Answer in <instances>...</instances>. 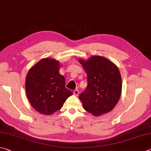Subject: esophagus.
Wrapping results in <instances>:
<instances>
[{
	"mask_svg": "<svg viewBox=\"0 0 151 151\" xmlns=\"http://www.w3.org/2000/svg\"><path fill=\"white\" fill-rule=\"evenodd\" d=\"M73 94L75 95V96H78L79 95V90H78V89H76V90L73 91Z\"/></svg>",
	"mask_w": 151,
	"mask_h": 151,
	"instance_id": "esophagus-1",
	"label": "esophagus"
}]
</instances>
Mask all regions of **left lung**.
Listing matches in <instances>:
<instances>
[{"label": "left lung", "instance_id": "8db88e82", "mask_svg": "<svg viewBox=\"0 0 151 151\" xmlns=\"http://www.w3.org/2000/svg\"><path fill=\"white\" fill-rule=\"evenodd\" d=\"M78 61L88 76V86L79 96L83 108L96 117L111 111L119 100L122 90L117 65L99 55Z\"/></svg>", "mask_w": 151, "mask_h": 151}]
</instances>
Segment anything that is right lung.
Masks as SVG:
<instances>
[{
	"label": "right lung",
	"instance_id": "obj_1",
	"mask_svg": "<svg viewBox=\"0 0 151 151\" xmlns=\"http://www.w3.org/2000/svg\"><path fill=\"white\" fill-rule=\"evenodd\" d=\"M60 63L44 58L32 67L26 75L25 89L30 105L43 115H50L60 109L73 95L65 87V80L59 73Z\"/></svg>",
	"mask_w": 151,
	"mask_h": 151
}]
</instances>
